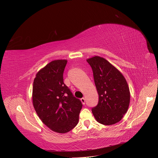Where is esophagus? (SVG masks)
I'll list each match as a JSON object with an SVG mask.
<instances>
[{
    "label": "esophagus",
    "mask_w": 158,
    "mask_h": 158,
    "mask_svg": "<svg viewBox=\"0 0 158 158\" xmlns=\"http://www.w3.org/2000/svg\"><path fill=\"white\" fill-rule=\"evenodd\" d=\"M81 102H82V104H83V105H85V98H81Z\"/></svg>",
    "instance_id": "1"
}]
</instances>
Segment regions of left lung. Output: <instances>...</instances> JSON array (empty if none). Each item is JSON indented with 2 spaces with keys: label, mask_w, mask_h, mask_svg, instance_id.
<instances>
[{
  "label": "left lung",
  "mask_w": 158,
  "mask_h": 158,
  "mask_svg": "<svg viewBox=\"0 0 158 158\" xmlns=\"http://www.w3.org/2000/svg\"><path fill=\"white\" fill-rule=\"evenodd\" d=\"M91 65L98 94V105L92 112L98 123L112 125L118 123L127 112L130 93L121 72L105 58L94 56L87 60Z\"/></svg>",
  "instance_id": "8db88e82"
}]
</instances>
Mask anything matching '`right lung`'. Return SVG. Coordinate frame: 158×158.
Wrapping results in <instances>:
<instances>
[{
  "mask_svg": "<svg viewBox=\"0 0 158 158\" xmlns=\"http://www.w3.org/2000/svg\"><path fill=\"white\" fill-rule=\"evenodd\" d=\"M67 62L49 63L36 73L32 89L33 106L39 118L49 129L61 134L76 127L83 106L64 83Z\"/></svg>",
  "mask_w": 158,
  "mask_h": 158,
  "instance_id": "add662e5",
  "label": "right lung"
}]
</instances>
